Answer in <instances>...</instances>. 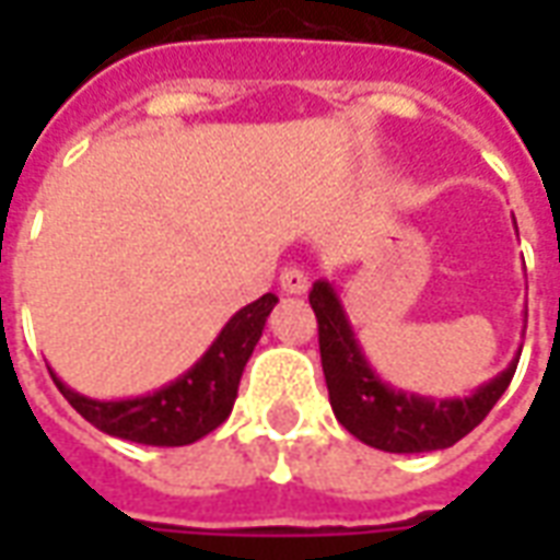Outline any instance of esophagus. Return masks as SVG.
<instances>
[{"mask_svg":"<svg viewBox=\"0 0 560 560\" xmlns=\"http://www.w3.org/2000/svg\"><path fill=\"white\" fill-rule=\"evenodd\" d=\"M279 284H281V291L293 293V296H303V293L308 291V279H305V272H300L296 267L281 269Z\"/></svg>","mask_w":560,"mask_h":560,"instance_id":"34e87169","label":"esophagus"}]
</instances>
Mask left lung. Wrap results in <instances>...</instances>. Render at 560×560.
I'll list each match as a JSON object with an SVG mask.
<instances>
[{"instance_id":"left-lung-1","label":"left lung","mask_w":560,"mask_h":560,"mask_svg":"<svg viewBox=\"0 0 560 560\" xmlns=\"http://www.w3.org/2000/svg\"><path fill=\"white\" fill-rule=\"evenodd\" d=\"M308 303L317 315L320 365L336 420L353 438L384 453H432L453 446L486 420V413L492 411L494 401L504 396V389L516 375L522 348L504 372H498L492 381L480 384L462 399H434L396 389L369 363L332 281L317 279L308 293Z\"/></svg>"}]
</instances>
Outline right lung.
I'll return each mask as SVG.
<instances>
[{"label": "right lung", "instance_id": "add662e5", "mask_svg": "<svg viewBox=\"0 0 560 560\" xmlns=\"http://www.w3.org/2000/svg\"><path fill=\"white\" fill-rule=\"evenodd\" d=\"M276 303V293H264L260 300L240 308L188 372L147 396L90 399L62 384L56 372L50 375L68 405L104 434L147 446L195 444L231 417L243 369L264 336Z\"/></svg>", "mask_w": 560, "mask_h": 560}]
</instances>
